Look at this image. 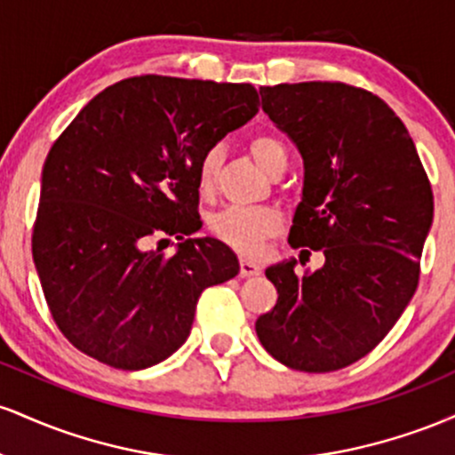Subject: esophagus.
<instances>
[{
	"instance_id": "obj_1",
	"label": "esophagus",
	"mask_w": 455,
	"mask_h": 455,
	"mask_svg": "<svg viewBox=\"0 0 455 455\" xmlns=\"http://www.w3.org/2000/svg\"><path fill=\"white\" fill-rule=\"evenodd\" d=\"M239 274H242L243 278H250V275H259L260 274V265L252 259H242V260H239Z\"/></svg>"
}]
</instances>
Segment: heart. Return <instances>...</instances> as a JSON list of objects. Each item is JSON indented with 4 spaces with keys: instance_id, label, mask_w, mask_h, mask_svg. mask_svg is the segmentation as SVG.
Wrapping results in <instances>:
<instances>
[{
    "instance_id": "obj_1",
    "label": "heart",
    "mask_w": 455,
    "mask_h": 455,
    "mask_svg": "<svg viewBox=\"0 0 455 455\" xmlns=\"http://www.w3.org/2000/svg\"><path fill=\"white\" fill-rule=\"evenodd\" d=\"M250 154L257 160L260 169L269 173L274 166L286 162V148L280 139L271 134H257L250 140ZM224 151L220 145H213L203 154L198 162L196 181L198 190L210 192L216 181L218 171H220ZM280 218L274 210L267 207H227V210L213 213L210 220V231L213 237H218L231 248L239 250L243 254L259 252L260 242L269 237L278 228Z\"/></svg>"
}]
</instances>
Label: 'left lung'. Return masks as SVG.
<instances>
[{
  "mask_svg": "<svg viewBox=\"0 0 455 455\" xmlns=\"http://www.w3.org/2000/svg\"><path fill=\"white\" fill-rule=\"evenodd\" d=\"M260 100L304 158L289 243L323 250L325 265L265 269L278 301L254 327L280 363L333 372L372 351L415 295L432 188L409 130L374 93L310 81L260 87Z\"/></svg>",
  "mask_w": 455,
  "mask_h": 455,
  "instance_id": "obj_1",
  "label": "left lung"
}]
</instances>
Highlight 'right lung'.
<instances>
[{
    "mask_svg": "<svg viewBox=\"0 0 455 455\" xmlns=\"http://www.w3.org/2000/svg\"><path fill=\"white\" fill-rule=\"evenodd\" d=\"M257 113L250 83L132 76L92 98L55 140L31 252L78 351L122 370L164 362L190 336L203 291L239 274L228 245L192 237L196 171ZM164 234L182 242L171 258L150 248Z\"/></svg>",
    "mask_w": 455,
    "mask_h": 455,
    "instance_id": "add662e5",
    "label": "right lung"
}]
</instances>
